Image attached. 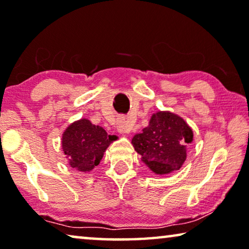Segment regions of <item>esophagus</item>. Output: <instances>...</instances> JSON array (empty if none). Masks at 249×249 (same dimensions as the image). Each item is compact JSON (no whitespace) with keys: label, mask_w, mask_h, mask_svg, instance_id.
<instances>
[{"label":"esophagus","mask_w":249,"mask_h":249,"mask_svg":"<svg viewBox=\"0 0 249 249\" xmlns=\"http://www.w3.org/2000/svg\"><path fill=\"white\" fill-rule=\"evenodd\" d=\"M118 132L120 133V135H127V133L130 132V130H131L132 125L129 124L128 121H120L119 124H118Z\"/></svg>","instance_id":"1"}]
</instances>
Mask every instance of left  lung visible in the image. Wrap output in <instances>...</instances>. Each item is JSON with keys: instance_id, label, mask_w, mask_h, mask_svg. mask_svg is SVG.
I'll use <instances>...</instances> for the list:
<instances>
[{"instance_id": "obj_1", "label": "left lung", "mask_w": 249, "mask_h": 249, "mask_svg": "<svg viewBox=\"0 0 249 249\" xmlns=\"http://www.w3.org/2000/svg\"><path fill=\"white\" fill-rule=\"evenodd\" d=\"M193 138V130L181 117L158 111L151 116L148 127L132 138V144L151 171L167 175L180 169Z\"/></svg>"}]
</instances>
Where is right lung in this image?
<instances>
[{
    "label": "right lung",
    "instance_id": "right-lung-1",
    "mask_svg": "<svg viewBox=\"0 0 249 249\" xmlns=\"http://www.w3.org/2000/svg\"><path fill=\"white\" fill-rule=\"evenodd\" d=\"M106 130L88 119L74 121L62 135V149L69 164L74 169L89 173L100 163L103 154L114 140Z\"/></svg>",
    "mask_w": 249,
    "mask_h": 249
}]
</instances>
